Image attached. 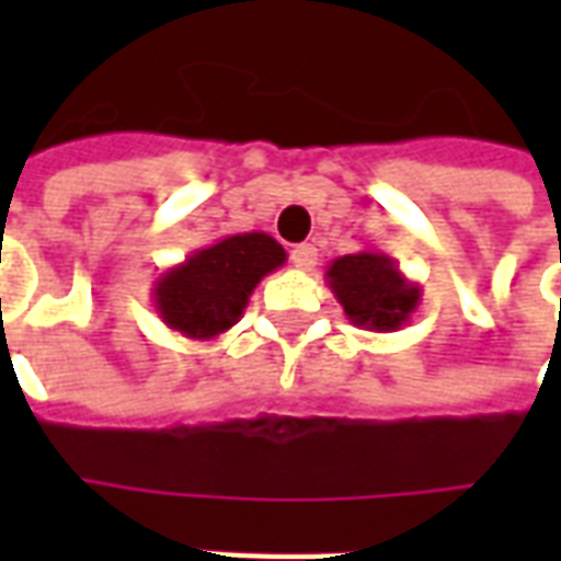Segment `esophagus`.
<instances>
[{
  "label": "esophagus",
  "instance_id": "esophagus-1",
  "mask_svg": "<svg viewBox=\"0 0 561 561\" xmlns=\"http://www.w3.org/2000/svg\"><path fill=\"white\" fill-rule=\"evenodd\" d=\"M318 261V249L312 243H300L291 249V264L297 270H312Z\"/></svg>",
  "mask_w": 561,
  "mask_h": 561
}]
</instances>
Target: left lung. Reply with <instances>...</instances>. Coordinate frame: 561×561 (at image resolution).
<instances>
[{
	"mask_svg": "<svg viewBox=\"0 0 561 561\" xmlns=\"http://www.w3.org/2000/svg\"><path fill=\"white\" fill-rule=\"evenodd\" d=\"M328 285L352 324L378 333L409 324L421 304V285L405 279L397 261L376 249L336 257L328 267Z\"/></svg>",
	"mask_w": 561,
	"mask_h": 561,
	"instance_id": "obj_1",
	"label": "left lung"
}]
</instances>
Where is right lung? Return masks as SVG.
I'll list each match as a JSON object with an SVG mask.
<instances>
[{"mask_svg": "<svg viewBox=\"0 0 561 561\" xmlns=\"http://www.w3.org/2000/svg\"><path fill=\"white\" fill-rule=\"evenodd\" d=\"M285 261V249L270 233H228L164 270L152 285V306L185 340H216L243 318L257 282Z\"/></svg>", "mask_w": 561, "mask_h": 561, "instance_id": "1", "label": "right lung"}]
</instances>
